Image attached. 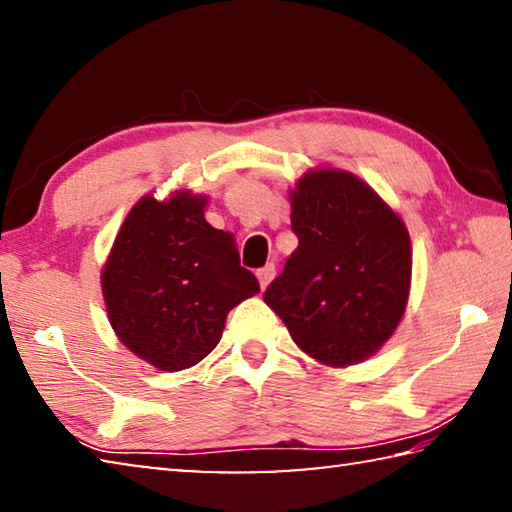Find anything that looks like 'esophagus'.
<instances>
[{
    "label": "esophagus",
    "mask_w": 512,
    "mask_h": 512,
    "mask_svg": "<svg viewBox=\"0 0 512 512\" xmlns=\"http://www.w3.org/2000/svg\"><path fill=\"white\" fill-rule=\"evenodd\" d=\"M275 277V264H266L264 268H259L257 271V280H259V287L266 289L271 280Z\"/></svg>",
    "instance_id": "esophagus-1"
}]
</instances>
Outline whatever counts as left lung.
<instances>
[{"instance_id": "left-lung-1", "label": "left lung", "mask_w": 512, "mask_h": 512, "mask_svg": "<svg viewBox=\"0 0 512 512\" xmlns=\"http://www.w3.org/2000/svg\"><path fill=\"white\" fill-rule=\"evenodd\" d=\"M289 201L298 248L264 302L323 366L366 361L395 334L409 302V230L375 189L343 169L302 173Z\"/></svg>"}]
</instances>
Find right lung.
<instances>
[{
	"label": "right lung",
	"mask_w": 512,
	"mask_h": 512,
	"mask_svg": "<svg viewBox=\"0 0 512 512\" xmlns=\"http://www.w3.org/2000/svg\"><path fill=\"white\" fill-rule=\"evenodd\" d=\"M207 196L176 189L142 196L121 223L101 268V291L117 339L153 368L178 372L221 341L225 318L259 293L239 264L230 232L205 221Z\"/></svg>",
	"instance_id": "right-lung-1"
}]
</instances>
